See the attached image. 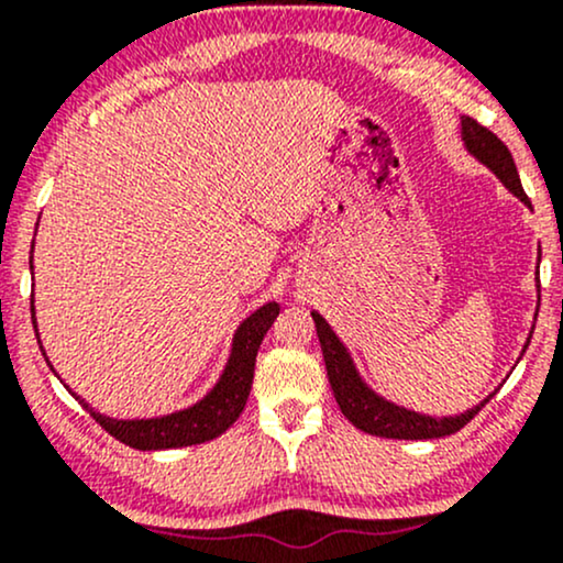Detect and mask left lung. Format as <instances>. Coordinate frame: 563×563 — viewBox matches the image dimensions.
I'll list each match as a JSON object with an SVG mask.
<instances>
[{
	"label": "left lung",
	"instance_id": "obj_1",
	"mask_svg": "<svg viewBox=\"0 0 563 563\" xmlns=\"http://www.w3.org/2000/svg\"><path fill=\"white\" fill-rule=\"evenodd\" d=\"M461 137L466 151L474 156L476 161H482L487 169L495 172V177L500 179L503 185L514 192L521 203H529L525 187H521L519 172H516L514 156L500 140L489 132L487 126L476 124L474 119L463 115L461 119ZM538 290H540V277H538ZM314 328H318V339L322 346V357H325V371H328V380H331V389L335 402H339L341 412L357 426L360 431L373 437H386V439H439V437H450L455 431H461L476 412L482 410L489 399L495 397V391L489 397H484L479 405L471 407V410L461 412V416H444V418H434V416H423V412L407 410V407H399L384 399L380 394H376L371 386L365 384L363 376L354 367L352 354L349 349L341 344L339 335L333 333V328L328 325L325 318L318 312H312ZM534 331V328H532ZM529 346V341H527ZM527 352V349H525Z\"/></svg>",
	"mask_w": 563,
	"mask_h": 563
}]
</instances>
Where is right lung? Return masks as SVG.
Here are the masks:
<instances>
[{
	"mask_svg": "<svg viewBox=\"0 0 563 563\" xmlns=\"http://www.w3.org/2000/svg\"><path fill=\"white\" fill-rule=\"evenodd\" d=\"M31 254H34V245H31ZM31 269H34V256H31ZM277 314H280V303L275 301L264 303V307L256 309L254 314H249V318L241 322V328L235 331V339H232V349H230V360L228 365H224L222 376H219V380L214 384V389L206 394L203 399H198L196 405L185 407V410H174L169 416H158V418L102 416V412H97L95 407H89V402H84L79 394L70 391L68 386L66 389L74 394V397L79 399L89 412H92L95 421L100 423L108 434L134 450H174V448H187V444L209 442V439H217L219 434H224V431H228L230 426L238 421V416L243 412L251 384H254L256 352H260L262 339L267 335L269 328H273ZM31 318L36 320L34 296H31ZM44 360H47V354H44Z\"/></svg>",
	"mask_w": 563,
	"mask_h": 563,
	"instance_id": "right-lung-1",
	"label": "right lung"
}]
</instances>
